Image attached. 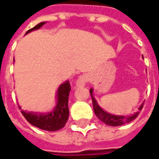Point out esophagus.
<instances>
[{"mask_svg": "<svg viewBox=\"0 0 159 159\" xmlns=\"http://www.w3.org/2000/svg\"><path fill=\"white\" fill-rule=\"evenodd\" d=\"M87 80H88V77H87L85 75H80L79 77L77 78V80H76V82H75V85H76L77 87L84 86V85L86 84Z\"/></svg>", "mask_w": 159, "mask_h": 159, "instance_id": "1", "label": "esophagus"}]
</instances>
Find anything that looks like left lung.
Segmentation results:
<instances>
[{
    "label": "left lung",
    "mask_w": 159,
    "mask_h": 159,
    "mask_svg": "<svg viewBox=\"0 0 159 159\" xmlns=\"http://www.w3.org/2000/svg\"><path fill=\"white\" fill-rule=\"evenodd\" d=\"M90 93H91L92 100H93V111H94L95 115L97 116V118H98L100 120H102L103 123L107 124L109 126H120V125L129 123V122L132 121L134 119H136L138 117V115L139 114V111H137L135 114H133V115L129 117L110 114V113H108L106 111H104L102 108L99 106L98 103L95 101V99L93 98V89L90 90ZM143 105H144V103L139 108V111H141L142 110Z\"/></svg>",
    "instance_id": "1"
}]
</instances>
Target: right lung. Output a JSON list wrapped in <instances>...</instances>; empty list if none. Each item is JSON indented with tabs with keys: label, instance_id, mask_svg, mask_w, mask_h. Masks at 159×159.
I'll return each mask as SVG.
<instances>
[{
	"label": "right lung",
	"instance_id": "add662e5",
	"mask_svg": "<svg viewBox=\"0 0 159 159\" xmlns=\"http://www.w3.org/2000/svg\"><path fill=\"white\" fill-rule=\"evenodd\" d=\"M45 22L36 25L34 28L29 30L27 33L34 30L39 29ZM71 87L69 82L62 84L57 91V104L55 110L48 114H38L33 112H26L21 111L22 115L25 119L33 126L37 127L48 131H57L64 128L69 116L68 110V96Z\"/></svg>",
	"mask_w": 159,
	"mask_h": 159
}]
</instances>
